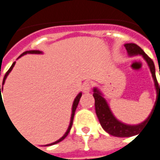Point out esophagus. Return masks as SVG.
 <instances>
[{"instance_id":"1","label":"esophagus","mask_w":160,"mask_h":160,"mask_svg":"<svg viewBox=\"0 0 160 160\" xmlns=\"http://www.w3.org/2000/svg\"><path fill=\"white\" fill-rule=\"evenodd\" d=\"M92 85H93L92 82H84V83L82 84V91H83L84 93H88V92H90L91 90V87H92Z\"/></svg>"}]
</instances>
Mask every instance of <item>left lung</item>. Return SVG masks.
Wrapping results in <instances>:
<instances>
[{
    "mask_svg": "<svg viewBox=\"0 0 160 160\" xmlns=\"http://www.w3.org/2000/svg\"><path fill=\"white\" fill-rule=\"evenodd\" d=\"M124 47H125L130 56L141 55L145 58V60L149 66L150 70L152 72V78L154 80L155 88H156V91H157V100L155 102V105L152 109V112L150 114L147 119L141 124H137V125H129V124H125L122 122H120L112 114L106 100L103 98V97L102 96V93L97 88H94L93 97L95 98V109H96V113H97V116L98 118L100 124L102 125L103 129L106 132L111 134L112 136L120 138L132 137L134 135H137L141 129L143 128L150 120V118L152 117V114L154 112L153 110L157 105L156 103H158V101L160 102V85L158 84L157 78H156V75H155V66H154L153 61L144 52V50L139 46H138L135 43H126V44H124Z\"/></svg>",
    "mask_w": 160,
    "mask_h": 160,
    "instance_id": "left-lung-1",
    "label": "left lung"
}]
</instances>
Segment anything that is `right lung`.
Returning a JSON list of instances; mask_svg holds the SVG:
<instances>
[{
	"mask_svg": "<svg viewBox=\"0 0 160 160\" xmlns=\"http://www.w3.org/2000/svg\"><path fill=\"white\" fill-rule=\"evenodd\" d=\"M41 53H42V51H40V50H28V51H25V52H23L19 57H21L22 56H23V55H26V54H41ZM19 57H18V58H19ZM15 62H13V64H12L10 68H9V69H8V70L7 71V73L5 74L4 78H3V82H2V85L4 84V82H5V80H6L8 75L10 73V71L12 70V69H13V67L15 66ZM1 96H2V93H1ZM81 97H82V93H79V94H78V96L76 97L75 100H74L73 105H72V114H71V118H70V123H69V128H68V130H67V132H65V134H64V135H63V136H62V137L60 139H58V140L56 141V142L51 143V144H49V145H55V144H57V143L61 142L62 140H63V139H64V138H65L68 136L69 131H70V129H71V126H72V124H73V118H74V115H75V112H76V109H77V107H78V103H79V100H80V98H81ZM2 104H3V102H2V101H1V109H2ZM3 105H4V104H3Z\"/></svg>",
	"mask_w": 160,
	"mask_h": 160,
	"instance_id": "add662e5",
	"label": "right lung"
}]
</instances>
